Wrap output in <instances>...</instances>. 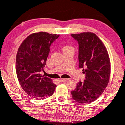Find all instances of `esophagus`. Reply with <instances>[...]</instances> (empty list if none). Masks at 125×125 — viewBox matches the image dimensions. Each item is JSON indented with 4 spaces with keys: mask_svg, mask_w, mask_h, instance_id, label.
Masks as SVG:
<instances>
[{
    "mask_svg": "<svg viewBox=\"0 0 125 125\" xmlns=\"http://www.w3.org/2000/svg\"><path fill=\"white\" fill-rule=\"evenodd\" d=\"M68 80V79H64V78H60V79H58V82H66Z\"/></svg>",
    "mask_w": 125,
    "mask_h": 125,
    "instance_id": "1",
    "label": "esophagus"
}]
</instances>
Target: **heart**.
Listing matches in <instances>:
<instances>
[{"mask_svg": "<svg viewBox=\"0 0 125 125\" xmlns=\"http://www.w3.org/2000/svg\"><path fill=\"white\" fill-rule=\"evenodd\" d=\"M70 50H72V51H73V48L72 47H71L70 45H64L62 47V51L63 52H67V51H70Z\"/></svg>", "mask_w": 125, "mask_h": 125, "instance_id": "1", "label": "heart"}]
</instances>
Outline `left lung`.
<instances>
[{
	"instance_id": "8db88e82",
	"label": "left lung",
	"mask_w": 125,
	"mask_h": 125,
	"mask_svg": "<svg viewBox=\"0 0 125 125\" xmlns=\"http://www.w3.org/2000/svg\"><path fill=\"white\" fill-rule=\"evenodd\" d=\"M78 43V67L85 74L71 92L72 98L79 103H92L102 95L110 76V61L106 47L95 33L72 34Z\"/></svg>"
}]
</instances>
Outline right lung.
<instances>
[{"label":"right lung","instance_id":"1","mask_svg":"<svg viewBox=\"0 0 125 125\" xmlns=\"http://www.w3.org/2000/svg\"><path fill=\"white\" fill-rule=\"evenodd\" d=\"M59 35L47 32L28 36L19 47L16 56V73L19 83L28 95L35 100L52 96L57 85L40 75L46 65L50 47Z\"/></svg>","mask_w":125,"mask_h":125}]
</instances>
